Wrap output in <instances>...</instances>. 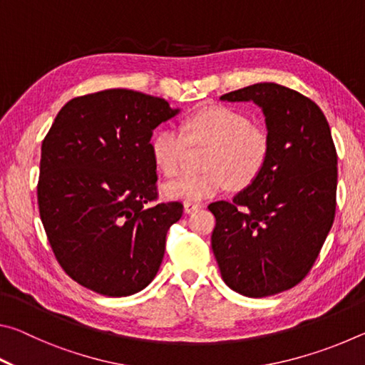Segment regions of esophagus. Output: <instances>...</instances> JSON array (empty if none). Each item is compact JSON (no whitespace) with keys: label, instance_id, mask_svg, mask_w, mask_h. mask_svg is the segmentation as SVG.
I'll return each instance as SVG.
<instances>
[{"label":"esophagus","instance_id":"34e87169","mask_svg":"<svg viewBox=\"0 0 365 365\" xmlns=\"http://www.w3.org/2000/svg\"><path fill=\"white\" fill-rule=\"evenodd\" d=\"M183 207H185V212H187V214H191V212L197 211V209H201V207H202V205H201V202L187 201V202H185V205H183Z\"/></svg>","mask_w":365,"mask_h":365}]
</instances>
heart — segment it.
<instances>
[{
    "mask_svg": "<svg viewBox=\"0 0 365 365\" xmlns=\"http://www.w3.org/2000/svg\"><path fill=\"white\" fill-rule=\"evenodd\" d=\"M190 145H207L201 174H183L165 183L163 193L170 200L201 201L219 195L230 183L245 188L261 175L270 154V138L264 128L228 106H206L190 114L182 132L164 127L154 133L151 154L156 168L172 177L182 168Z\"/></svg>",
    "mask_w": 365,
    "mask_h": 365,
    "instance_id": "obj_1",
    "label": "heart"
}]
</instances>
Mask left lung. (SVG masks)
<instances>
[{"label": "left lung", "mask_w": 365, "mask_h": 365, "mask_svg": "<svg viewBox=\"0 0 365 365\" xmlns=\"http://www.w3.org/2000/svg\"><path fill=\"white\" fill-rule=\"evenodd\" d=\"M262 109L270 154L255 182L232 202L209 205L220 275L233 292L264 298L304 279L329 235L336 207V150L316 103L277 83L220 96Z\"/></svg>", "instance_id": "8db88e82"}]
</instances>
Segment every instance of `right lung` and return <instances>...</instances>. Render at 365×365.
<instances>
[{
  "label": "right lung",
  "instance_id": "1",
  "mask_svg": "<svg viewBox=\"0 0 365 365\" xmlns=\"http://www.w3.org/2000/svg\"><path fill=\"white\" fill-rule=\"evenodd\" d=\"M175 114L163 98L104 90L66 103L43 140V227L61 267L91 292L120 298L158 274L183 205L156 202L151 137Z\"/></svg>",
  "mask_w": 365,
  "mask_h": 365
}]
</instances>
